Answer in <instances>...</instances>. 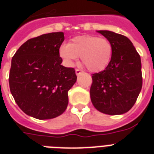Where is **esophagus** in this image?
<instances>
[{
    "instance_id": "obj_1",
    "label": "esophagus",
    "mask_w": 154,
    "mask_h": 154,
    "mask_svg": "<svg viewBox=\"0 0 154 154\" xmlns=\"http://www.w3.org/2000/svg\"><path fill=\"white\" fill-rule=\"evenodd\" d=\"M75 72H76V74H77V76H78V75H80V74H81V73H82V71L81 69H77L75 70Z\"/></svg>"
}]
</instances>
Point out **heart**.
I'll list each match as a JSON object with an SVG mask.
<instances>
[{
    "label": "heart",
    "mask_w": 154,
    "mask_h": 154,
    "mask_svg": "<svg viewBox=\"0 0 154 154\" xmlns=\"http://www.w3.org/2000/svg\"><path fill=\"white\" fill-rule=\"evenodd\" d=\"M59 53L66 65L72 66L81 57L82 63L90 72H97L105 69L109 64L112 45L106 38L82 35L72 38L69 44H63Z\"/></svg>",
    "instance_id": "1"
}]
</instances>
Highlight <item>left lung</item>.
<instances>
[{
	"instance_id": "obj_1",
	"label": "left lung",
	"mask_w": 154,
	"mask_h": 154,
	"mask_svg": "<svg viewBox=\"0 0 154 154\" xmlns=\"http://www.w3.org/2000/svg\"><path fill=\"white\" fill-rule=\"evenodd\" d=\"M97 32L112 43V54L105 69L92 75L91 101L103 113L123 114L134 106L141 90V57L128 37L108 30Z\"/></svg>"
}]
</instances>
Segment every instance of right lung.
<instances>
[{"label":"right lung","instance_id":"obj_1","mask_svg":"<svg viewBox=\"0 0 154 154\" xmlns=\"http://www.w3.org/2000/svg\"><path fill=\"white\" fill-rule=\"evenodd\" d=\"M64 32H50L28 40L16 52L9 71V88L23 112L37 119L62 114L69 103L68 91L77 76L73 68L61 65L59 49Z\"/></svg>","mask_w":154,"mask_h":154}]
</instances>
